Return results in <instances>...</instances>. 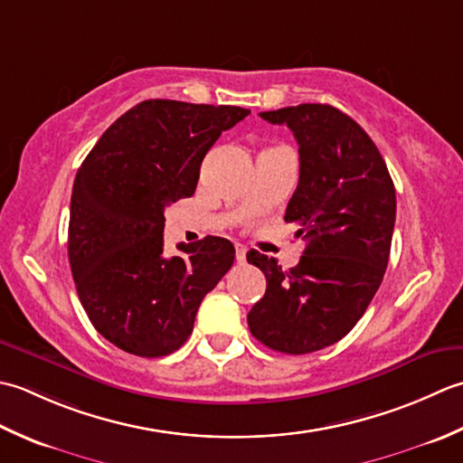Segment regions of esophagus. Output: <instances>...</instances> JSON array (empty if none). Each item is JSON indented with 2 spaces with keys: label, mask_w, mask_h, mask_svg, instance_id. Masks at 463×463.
<instances>
[{
  "label": "esophagus",
  "mask_w": 463,
  "mask_h": 463,
  "mask_svg": "<svg viewBox=\"0 0 463 463\" xmlns=\"http://www.w3.org/2000/svg\"><path fill=\"white\" fill-rule=\"evenodd\" d=\"M245 253H248V250H245L243 243H235V260H238V263H245Z\"/></svg>",
  "instance_id": "obj_1"
}]
</instances>
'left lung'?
I'll return each mask as SVG.
<instances>
[{
  "label": "left lung",
  "instance_id": "1",
  "mask_svg": "<svg viewBox=\"0 0 463 463\" xmlns=\"http://www.w3.org/2000/svg\"><path fill=\"white\" fill-rule=\"evenodd\" d=\"M286 124L299 146V182L286 222L307 245L289 271L251 250L266 294L248 314L251 335L271 350L311 354L339 342L364 316L385 268L395 223V190L372 137L327 103L261 111Z\"/></svg>",
  "mask_w": 463,
  "mask_h": 463
}]
</instances>
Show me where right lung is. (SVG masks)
Listing matches in <instances>:
<instances>
[{
    "mask_svg": "<svg viewBox=\"0 0 463 463\" xmlns=\"http://www.w3.org/2000/svg\"><path fill=\"white\" fill-rule=\"evenodd\" d=\"M250 109L146 99L111 124L71 192L68 256L90 322L119 350L162 357L190 337L197 307L233 263L223 238L164 253V212L192 197L222 131Z\"/></svg>",
    "mask_w": 463,
    "mask_h": 463,
    "instance_id": "right-lung-1",
    "label": "right lung"
}]
</instances>
